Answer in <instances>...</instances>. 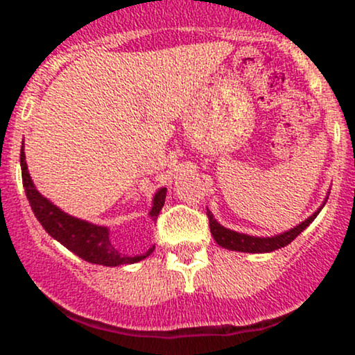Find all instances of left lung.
Listing matches in <instances>:
<instances>
[{
	"label": "left lung",
	"instance_id": "obj_1",
	"mask_svg": "<svg viewBox=\"0 0 355 355\" xmlns=\"http://www.w3.org/2000/svg\"><path fill=\"white\" fill-rule=\"evenodd\" d=\"M325 202L322 203V207L325 205ZM322 207L315 214L311 215L307 220H304L302 223L294 227V229L284 232V234L274 235V237H254V235L240 234V232H234L230 229H225L223 225H220L217 220L214 218L211 211L207 209V217L210 222V232L214 235V240L218 243L220 247L227 248V250H235V252H248V254H266V252H274L277 248H282L294 240L297 235L302 234L309 225L313 222V218L319 215Z\"/></svg>",
	"mask_w": 355,
	"mask_h": 355
}]
</instances>
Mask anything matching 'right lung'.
<instances>
[{"mask_svg": "<svg viewBox=\"0 0 355 355\" xmlns=\"http://www.w3.org/2000/svg\"><path fill=\"white\" fill-rule=\"evenodd\" d=\"M19 162H21V177L23 187L26 191V198L30 202L31 210H33L35 217L42 223L43 229L51 235L53 239L58 240L61 245H64L73 254L78 255L80 259L87 260L89 263H96V266H107V267H118V266H128V263H137L144 260L155 250V247L148 248L145 254L130 257L118 252V248L113 247L112 240H110L108 227L95 225L87 220H80L71 215L64 214L58 207L44 198L31 180L30 172H28L26 157H24V150L21 146V153H19ZM166 189H160L155 193L152 210H150V217L157 220L160 214L162 207L165 203Z\"/></svg>", "mask_w": 355, "mask_h": 355, "instance_id": "1", "label": "right lung"}]
</instances>
